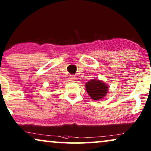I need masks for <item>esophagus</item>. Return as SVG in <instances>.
I'll use <instances>...</instances> for the list:
<instances>
[{"mask_svg":"<svg viewBox=\"0 0 151 151\" xmlns=\"http://www.w3.org/2000/svg\"><path fill=\"white\" fill-rule=\"evenodd\" d=\"M76 78H75V76H70L69 78V81L72 82H76Z\"/></svg>","mask_w":151,"mask_h":151,"instance_id":"1","label":"esophagus"}]
</instances>
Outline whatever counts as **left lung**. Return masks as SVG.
Wrapping results in <instances>:
<instances>
[{
  "mask_svg": "<svg viewBox=\"0 0 151 151\" xmlns=\"http://www.w3.org/2000/svg\"><path fill=\"white\" fill-rule=\"evenodd\" d=\"M86 89L93 100H100L106 96L108 87L104 82L99 80H92L86 83Z\"/></svg>",
  "mask_w": 151,
  "mask_h": 151,
  "instance_id": "8db88e82",
  "label": "left lung"
}]
</instances>
